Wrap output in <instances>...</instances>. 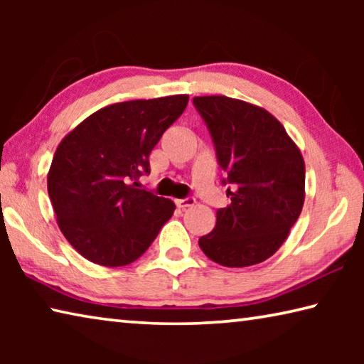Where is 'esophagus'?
<instances>
[{
  "label": "esophagus",
  "mask_w": 364,
  "mask_h": 364,
  "mask_svg": "<svg viewBox=\"0 0 364 364\" xmlns=\"http://www.w3.org/2000/svg\"><path fill=\"white\" fill-rule=\"evenodd\" d=\"M175 202L180 208H188V207H193L196 204V199L194 197H186V199H176Z\"/></svg>",
  "instance_id": "obj_1"
}]
</instances>
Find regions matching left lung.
<instances>
[{
    "label": "left lung",
    "mask_w": 364,
    "mask_h": 364,
    "mask_svg": "<svg viewBox=\"0 0 364 364\" xmlns=\"http://www.w3.org/2000/svg\"><path fill=\"white\" fill-rule=\"evenodd\" d=\"M210 130L231 204L217 210L199 239L212 262L230 268L262 263L278 250L305 202V162L281 122L267 109L228 96H196Z\"/></svg>",
    "instance_id": "1"
}]
</instances>
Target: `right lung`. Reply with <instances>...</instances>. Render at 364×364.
<instances>
[{"instance_id": "1", "label": "right lung", "mask_w": 364, "mask_h": 364, "mask_svg": "<svg viewBox=\"0 0 364 364\" xmlns=\"http://www.w3.org/2000/svg\"><path fill=\"white\" fill-rule=\"evenodd\" d=\"M188 95L110 104L78 123L54 152L48 194L59 230L86 260L125 267L144 254L175 212L138 189L149 154L188 106Z\"/></svg>"}]
</instances>
